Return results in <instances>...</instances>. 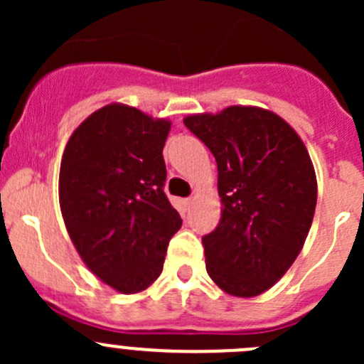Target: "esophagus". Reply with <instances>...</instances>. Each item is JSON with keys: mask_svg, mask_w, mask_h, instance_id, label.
<instances>
[{"mask_svg": "<svg viewBox=\"0 0 364 364\" xmlns=\"http://www.w3.org/2000/svg\"><path fill=\"white\" fill-rule=\"evenodd\" d=\"M183 204H185L186 209H190V205L193 204V199H192V197H190V199H185V200H183Z\"/></svg>", "mask_w": 364, "mask_h": 364, "instance_id": "obj_1", "label": "esophagus"}]
</instances>
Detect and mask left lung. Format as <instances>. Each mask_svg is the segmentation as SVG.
Masks as SVG:
<instances>
[{
	"instance_id": "8db88e82",
	"label": "left lung",
	"mask_w": 364,
	"mask_h": 364,
	"mask_svg": "<svg viewBox=\"0 0 364 364\" xmlns=\"http://www.w3.org/2000/svg\"><path fill=\"white\" fill-rule=\"evenodd\" d=\"M183 123L218 165L222 218L203 237L209 278L230 296L262 294L294 264L314 220L317 178L306 146L284 117L253 105Z\"/></svg>"
}]
</instances>
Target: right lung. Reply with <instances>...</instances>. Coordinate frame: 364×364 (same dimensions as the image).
Returning <instances> with one entry per match:
<instances>
[{"instance_id":"obj_1","label":"right lung","mask_w":364,"mask_h":364,"mask_svg":"<svg viewBox=\"0 0 364 364\" xmlns=\"http://www.w3.org/2000/svg\"><path fill=\"white\" fill-rule=\"evenodd\" d=\"M171 121L109 104L70 135L60 208L87 269L121 294L146 291L164 269L181 216L164 193Z\"/></svg>"}]
</instances>
